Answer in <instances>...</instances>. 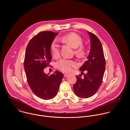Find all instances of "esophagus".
<instances>
[{"label":"esophagus","instance_id":"1","mask_svg":"<svg viewBox=\"0 0 130 130\" xmlns=\"http://www.w3.org/2000/svg\"><path fill=\"white\" fill-rule=\"evenodd\" d=\"M69 76V74H64V77H67Z\"/></svg>","mask_w":130,"mask_h":130}]
</instances>
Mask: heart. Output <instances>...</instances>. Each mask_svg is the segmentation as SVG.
<instances>
[{
  "instance_id": "obj_1",
  "label": "heart",
  "mask_w": 130,
  "mask_h": 130,
  "mask_svg": "<svg viewBox=\"0 0 130 130\" xmlns=\"http://www.w3.org/2000/svg\"><path fill=\"white\" fill-rule=\"evenodd\" d=\"M61 40L70 44L73 48H76L75 53L79 56L84 54V48L81 45L83 43V39L79 35L74 32H71L61 37ZM51 53L55 57L59 55L60 46L57 42L54 40L50 46ZM77 66V62L74 60L62 58L58 60L56 63V68L63 72H70L73 68Z\"/></svg>"
}]
</instances>
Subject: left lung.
<instances>
[{"label": "left lung", "instance_id": "1", "mask_svg": "<svg viewBox=\"0 0 130 130\" xmlns=\"http://www.w3.org/2000/svg\"><path fill=\"white\" fill-rule=\"evenodd\" d=\"M91 39V50L85 61L79 70L83 73L87 71L83 78L82 74L76 75V82L73 86L76 95L88 98L94 95L100 88L105 71L106 61L102 43L95 35L88 31Z\"/></svg>", "mask_w": 130, "mask_h": 130}]
</instances>
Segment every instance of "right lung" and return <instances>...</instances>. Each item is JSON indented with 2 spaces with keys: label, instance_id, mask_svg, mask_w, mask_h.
Wrapping results in <instances>:
<instances>
[{
  "label": "right lung",
  "instance_id": "add662e5",
  "mask_svg": "<svg viewBox=\"0 0 130 130\" xmlns=\"http://www.w3.org/2000/svg\"><path fill=\"white\" fill-rule=\"evenodd\" d=\"M58 33L39 32L29 41L25 51L24 68L28 84L35 95L43 100L56 96L63 74L56 71L51 75L44 73L52 57L50 46Z\"/></svg>",
  "mask_w": 130,
  "mask_h": 130
}]
</instances>
